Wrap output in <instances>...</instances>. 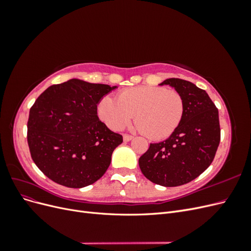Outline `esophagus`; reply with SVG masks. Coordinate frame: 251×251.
Returning <instances> with one entry per match:
<instances>
[{
    "instance_id": "esophagus-1",
    "label": "esophagus",
    "mask_w": 251,
    "mask_h": 251,
    "mask_svg": "<svg viewBox=\"0 0 251 251\" xmlns=\"http://www.w3.org/2000/svg\"><path fill=\"white\" fill-rule=\"evenodd\" d=\"M132 139H133V136L127 135V134H125V135H124V141H125V142L130 141V140H132Z\"/></svg>"
}]
</instances>
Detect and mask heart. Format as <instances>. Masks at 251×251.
<instances>
[{"label": "heart", "instance_id": "obj_1", "mask_svg": "<svg viewBox=\"0 0 251 251\" xmlns=\"http://www.w3.org/2000/svg\"><path fill=\"white\" fill-rule=\"evenodd\" d=\"M184 111V98L177 90L154 86L123 90L117 100L104 96L97 105L98 116L111 130L123 128L135 115L139 131L151 140L170 137L181 124Z\"/></svg>", "mask_w": 251, "mask_h": 251}]
</instances>
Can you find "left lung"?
<instances>
[{
  "label": "left lung",
  "mask_w": 251,
  "mask_h": 251,
  "mask_svg": "<svg viewBox=\"0 0 251 251\" xmlns=\"http://www.w3.org/2000/svg\"><path fill=\"white\" fill-rule=\"evenodd\" d=\"M163 85L183 96L184 115L168 139L150 144L139 158V166L153 183L179 186L200 176L214 160L221 138L219 112L208 94L191 81L169 78Z\"/></svg>",
  "instance_id": "8db88e82"
}]
</instances>
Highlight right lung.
I'll return each mask as SVG.
<instances>
[{
  "mask_svg": "<svg viewBox=\"0 0 251 251\" xmlns=\"http://www.w3.org/2000/svg\"><path fill=\"white\" fill-rule=\"evenodd\" d=\"M116 87L70 79L50 86L30 109L27 141L32 160L56 183L85 187L100 179L123 136L97 116V104Z\"/></svg>",
  "mask_w": 251,
  "mask_h": 251,
  "instance_id": "obj_1",
  "label": "right lung"
}]
</instances>
